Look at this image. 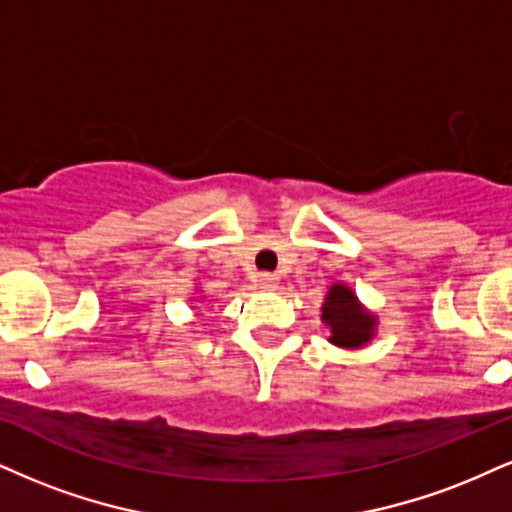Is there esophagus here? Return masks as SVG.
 Returning <instances> with one entry per match:
<instances>
[{"instance_id": "1", "label": "esophagus", "mask_w": 512, "mask_h": 512, "mask_svg": "<svg viewBox=\"0 0 512 512\" xmlns=\"http://www.w3.org/2000/svg\"><path fill=\"white\" fill-rule=\"evenodd\" d=\"M258 285H261V289H266V292H275L277 285H280V277L273 273H261L258 275Z\"/></svg>"}]
</instances>
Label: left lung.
<instances>
[{
	"label": "left lung",
	"mask_w": 512,
	"mask_h": 512,
	"mask_svg": "<svg viewBox=\"0 0 512 512\" xmlns=\"http://www.w3.org/2000/svg\"><path fill=\"white\" fill-rule=\"evenodd\" d=\"M323 323L330 327V342L342 349H361L375 337L377 318L365 311L346 285H332L323 304Z\"/></svg>",
	"instance_id": "8db88e82"
}]
</instances>
